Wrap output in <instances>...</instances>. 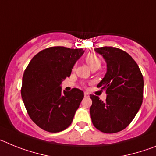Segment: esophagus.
I'll return each instance as SVG.
<instances>
[{
  "mask_svg": "<svg viewBox=\"0 0 156 156\" xmlns=\"http://www.w3.org/2000/svg\"><path fill=\"white\" fill-rule=\"evenodd\" d=\"M90 96V94L88 93V92H84V97L85 98H88Z\"/></svg>",
  "mask_w": 156,
  "mask_h": 156,
  "instance_id": "1",
  "label": "esophagus"
}]
</instances>
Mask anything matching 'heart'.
<instances>
[{
  "mask_svg": "<svg viewBox=\"0 0 156 156\" xmlns=\"http://www.w3.org/2000/svg\"><path fill=\"white\" fill-rule=\"evenodd\" d=\"M85 61L91 69H98L100 68L101 65V58L94 54H88L85 57Z\"/></svg>",
  "mask_w": 156,
  "mask_h": 156,
  "instance_id": "obj_1",
  "label": "heart"
}]
</instances>
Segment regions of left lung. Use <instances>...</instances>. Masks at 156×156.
Segmentation results:
<instances>
[{
	"mask_svg": "<svg viewBox=\"0 0 156 156\" xmlns=\"http://www.w3.org/2000/svg\"><path fill=\"white\" fill-rule=\"evenodd\" d=\"M107 64L105 77L98 87L105 90V101L96 95L90 112L93 125L106 133L119 132L131 122L143 101L144 80L138 66L124 51L113 47L95 48Z\"/></svg>",
	"mask_w": 156,
	"mask_h": 156,
	"instance_id": "1",
	"label": "left lung"
}]
</instances>
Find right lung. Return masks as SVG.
Returning <instances> with one entry per match:
<instances>
[{"mask_svg": "<svg viewBox=\"0 0 156 156\" xmlns=\"http://www.w3.org/2000/svg\"><path fill=\"white\" fill-rule=\"evenodd\" d=\"M83 53L82 48H46L31 59L25 70L22 98L30 119L41 129L57 133L73 122L83 92L77 88L62 92L61 84Z\"/></svg>", "mask_w": 156, "mask_h": 156, "instance_id": "add662e5", "label": "right lung"}]
</instances>
